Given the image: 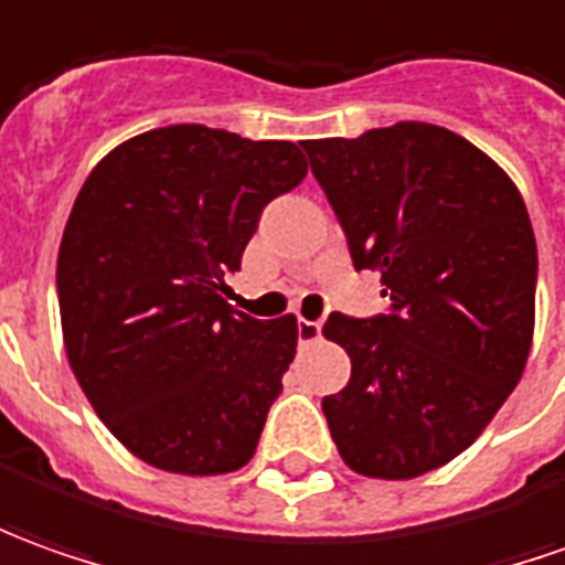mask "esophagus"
Instances as JSON below:
<instances>
[{"label": "esophagus", "instance_id": "34e87169", "mask_svg": "<svg viewBox=\"0 0 565 565\" xmlns=\"http://www.w3.org/2000/svg\"><path fill=\"white\" fill-rule=\"evenodd\" d=\"M297 333H299V343H315V340L321 337V321H309V318H299Z\"/></svg>", "mask_w": 565, "mask_h": 565}]
</instances>
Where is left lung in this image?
Instances as JSON below:
<instances>
[{
  "label": "left lung",
  "mask_w": 565,
  "mask_h": 565,
  "mask_svg": "<svg viewBox=\"0 0 565 565\" xmlns=\"http://www.w3.org/2000/svg\"><path fill=\"white\" fill-rule=\"evenodd\" d=\"M355 268L390 315L333 312L352 374L324 395L349 470L414 479L479 439L525 371L539 250L523 194L486 151L433 122L302 141Z\"/></svg>",
  "instance_id": "left-lung-1"
}]
</instances>
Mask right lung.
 Instances as JSON below:
<instances>
[{"label":"right lung","instance_id":"obj_1","mask_svg":"<svg viewBox=\"0 0 565 565\" xmlns=\"http://www.w3.org/2000/svg\"><path fill=\"white\" fill-rule=\"evenodd\" d=\"M294 141L198 122L117 145L83 182L57 250L73 374L138 460L222 476L256 455L297 352V318L225 299L271 198L306 179Z\"/></svg>","mask_w":565,"mask_h":565}]
</instances>
